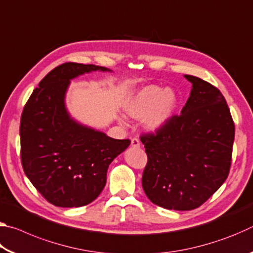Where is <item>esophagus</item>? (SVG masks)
Listing matches in <instances>:
<instances>
[{
    "instance_id": "1",
    "label": "esophagus",
    "mask_w": 253,
    "mask_h": 253,
    "mask_svg": "<svg viewBox=\"0 0 253 253\" xmlns=\"http://www.w3.org/2000/svg\"><path fill=\"white\" fill-rule=\"evenodd\" d=\"M130 144H131L132 147H139L140 146V142H139L138 138H132Z\"/></svg>"
}]
</instances>
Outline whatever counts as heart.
<instances>
[{
    "label": "heart",
    "instance_id": "1",
    "mask_svg": "<svg viewBox=\"0 0 253 253\" xmlns=\"http://www.w3.org/2000/svg\"><path fill=\"white\" fill-rule=\"evenodd\" d=\"M178 106V96L170 88L156 84L145 85L131 98L126 106L130 117L143 119L144 127L149 131H156L168 124L174 116ZM122 124L125 117L119 118Z\"/></svg>",
    "mask_w": 253,
    "mask_h": 253
}]
</instances>
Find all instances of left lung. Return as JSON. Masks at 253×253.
Segmentation results:
<instances>
[{
    "label": "left lung",
    "mask_w": 253,
    "mask_h": 253,
    "mask_svg": "<svg viewBox=\"0 0 253 253\" xmlns=\"http://www.w3.org/2000/svg\"><path fill=\"white\" fill-rule=\"evenodd\" d=\"M181 115L140 140L147 154L142 185L154 204L188 211L202 205L228 177L234 123L219 89L198 77Z\"/></svg>",
    "instance_id": "8db88e82"
}]
</instances>
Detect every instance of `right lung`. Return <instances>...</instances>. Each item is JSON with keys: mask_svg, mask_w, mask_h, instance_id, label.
<instances>
[{"mask_svg": "<svg viewBox=\"0 0 253 253\" xmlns=\"http://www.w3.org/2000/svg\"><path fill=\"white\" fill-rule=\"evenodd\" d=\"M105 67L67 62L40 81L23 108L20 124L23 170L41 195L55 207L91 203L106 185L109 164L129 146L81 125L66 108L70 80Z\"/></svg>", "mask_w": 253, "mask_h": 253, "instance_id": "right-lung-1", "label": "right lung"}]
</instances>
